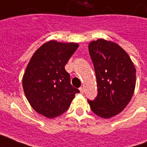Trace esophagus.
Listing matches in <instances>:
<instances>
[{"instance_id":"34e87169","label":"esophagus","mask_w":147,"mask_h":147,"mask_svg":"<svg viewBox=\"0 0 147 147\" xmlns=\"http://www.w3.org/2000/svg\"><path fill=\"white\" fill-rule=\"evenodd\" d=\"M80 90L81 94H83V92H84V88H83V87H80Z\"/></svg>"}]
</instances>
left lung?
<instances>
[{"mask_svg": "<svg viewBox=\"0 0 147 147\" xmlns=\"http://www.w3.org/2000/svg\"><path fill=\"white\" fill-rule=\"evenodd\" d=\"M95 71L98 95L87 100L91 110L102 118H110L123 110L136 87V67L123 49L104 39L89 44Z\"/></svg>", "mask_w": 147, "mask_h": 147, "instance_id": "8db88e82", "label": "left lung"}]
</instances>
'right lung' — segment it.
<instances>
[{"instance_id": "right-lung-1", "label": "right lung", "mask_w": 147, "mask_h": 147, "mask_svg": "<svg viewBox=\"0 0 147 147\" xmlns=\"http://www.w3.org/2000/svg\"><path fill=\"white\" fill-rule=\"evenodd\" d=\"M77 43L50 41L34 53L23 78L25 95L37 113L48 118L68 109L80 90L71 84L64 66L76 50Z\"/></svg>"}]
</instances>
